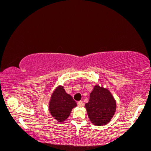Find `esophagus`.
I'll use <instances>...</instances> for the list:
<instances>
[{"instance_id":"esophagus-1","label":"esophagus","mask_w":151,"mask_h":151,"mask_svg":"<svg viewBox=\"0 0 151 151\" xmlns=\"http://www.w3.org/2000/svg\"><path fill=\"white\" fill-rule=\"evenodd\" d=\"M77 106L79 107H83L84 106V103L83 102V101H79L77 102Z\"/></svg>"}]
</instances>
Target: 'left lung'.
<instances>
[{
  "label": "left lung",
  "mask_w": 151,
  "mask_h": 151,
  "mask_svg": "<svg viewBox=\"0 0 151 151\" xmlns=\"http://www.w3.org/2000/svg\"><path fill=\"white\" fill-rule=\"evenodd\" d=\"M91 122L96 126L106 125L116 112V101L110 91L103 86L96 84L85 104Z\"/></svg>",
  "instance_id": "8db88e82"
}]
</instances>
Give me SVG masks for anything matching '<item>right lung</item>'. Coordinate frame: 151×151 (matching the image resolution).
<instances>
[{
  "label": "right lung",
  "mask_w": 151,
  "mask_h": 151,
  "mask_svg": "<svg viewBox=\"0 0 151 151\" xmlns=\"http://www.w3.org/2000/svg\"><path fill=\"white\" fill-rule=\"evenodd\" d=\"M76 106V102L65 92L63 86H58L50 97L48 111L55 120L62 123L69 116L72 109Z\"/></svg>",
  "instance_id": "obj_1"
}]
</instances>
